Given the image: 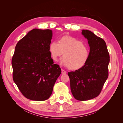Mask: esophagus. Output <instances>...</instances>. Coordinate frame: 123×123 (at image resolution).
Listing matches in <instances>:
<instances>
[{"mask_svg": "<svg viewBox=\"0 0 123 123\" xmlns=\"http://www.w3.org/2000/svg\"><path fill=\"white\" fill-rule=\"evenodd\" d=\"M61 72H62V74H66V73H67V72H66V71H64V70L63 69H62Z\"/></svg>", "mask_w": 123, "mask_h": 123, "instance_id": "1", "label": "esophagus"}]
</instances>
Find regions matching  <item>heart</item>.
<instances>
[{
	"instance_id": "1",
	"label": "heart",
	"mask_w": 123,
	"mask_h": 123,
	"mask_svg": "<svg viewBox=\"0 0 123 123\" xmlns=\"http://www.w3.org/2000/svg\"><path fill=\"white\" fill-rule=\"evenodd\" d=\"M49 51L54 61H57L64 53L62 63L72 70L82 68L89 57V49L83 42L68 35L60 38L59 43L52 42L49 46Z\"/></svg>"
}]
</instances>
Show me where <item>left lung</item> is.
Listing matches in <instances>:
<instances>
[{"label": "left lung", "instance_id": "left-lung-1", "mask_svg": "<svg viewBox=\"0 0 123 123\" xmlns=\"http://www.w3.org/2000/svg\"><path fill=\"white\" fill-rule=\"evenodd\" d=\"M82 35L90 47L88 61L81 68L68 72L70 88L74 98L85 101L97 97L108 77L109 54L103 38L88 30H82Z\"/></svg>", "mask_w": 123, "mask_h": 123}]
</instances>
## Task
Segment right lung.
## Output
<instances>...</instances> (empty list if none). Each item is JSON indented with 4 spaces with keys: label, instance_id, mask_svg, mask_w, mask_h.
Instances as JSON below:
<instances>
[{
    "label": "right lung",
    "instance_id": "1",
    "mask_svg": "<svg viewBox=\"0 0 123 123\" xmlns=\"http://www.w3.org/2000/svg\"><path fill=\"white\" fill-rule=\"evenodd\" d=\"M52 31L35 28L18 41L12 64L13 80L26 98L44 101L49 98L61 73L49 51Z\"/></svg>",
    "mask_w": 123,
    "mask_h": 123
}]
</instances>
